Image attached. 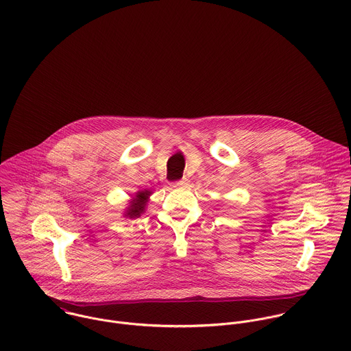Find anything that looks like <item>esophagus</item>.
Listing matches in <instances>:
<instances>
[{
  "label": "esophagus",
  "mask_w": 351,
  "mask_h": 351,
  "mask_svg": "<svg viewBox=\"0 0 351 351\" xmlns=\"http://www.w3.org/2000/svg\"><path fill=\"white\" fill-rule=\"evenodd\" d=\"M189 182H190V180H189V179H187V178H183V179H182V180H179V182H176V183H175V184H173V186H175V187H186V186H187V184H189Z\"/></svg>",
  "instance_id": "34e87169"
}]
</instances>
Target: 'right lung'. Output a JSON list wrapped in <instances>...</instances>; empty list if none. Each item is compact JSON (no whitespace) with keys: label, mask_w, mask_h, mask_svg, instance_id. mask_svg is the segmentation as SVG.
<instances>
[{"label":"right lung","mask_w":351,"mask_h":351,"mask_svg":"<svg viewBox=\"0 0 351 351\" xmlns=\"http://www.w3.org/2000/svg\"><path fill=\"white\" fill-rule=\"evenodd\" d=\"M150 194H152V191H149V190L138 191V193L134 195V198L130 201L129 208L125 211V217L137 218V217H140L142 213H145V209H146V205H147V201H149Z\"/></svg>","instance_id":"1"}]
</instances>
